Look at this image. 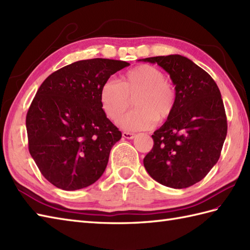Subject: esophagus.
<instances>
[{
	"label": "esophagus",
	"mask_w": 250,
	"mask_h": 250,
	"mask_svg": "<svg viewBox=\"0 0 250 250\" xmlns=\"http://www.w3.org/2000/svg\"><path fill=\"white\" fill-rule=\"evenodd\" d=\"M122 136L125 137L126 140H132L135 137L134 133H130V132H122Z\"/></svg>",
	"instance_id": "obj_1"
}]
</instances>
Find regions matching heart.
Returning a JSON list of instances; mask_svg holds the SVG:
<instances>
[{"instance_id":"1","label":"heart","mask_w":250,"mask_h":250,"mask_svg":"<svg viewBox=\"0 0 250 250\" xmlns=\"http://www.w3.org/2000/svg\"><path fill=\"white\" fill-rule=\"evenodd\" d=\"M134 97V109L120 120V126L128 131L152 128L157 119L164 121L173 114L176 104V90L164 79L158 67L137 65L121 77L120 83L109 79L100 91L101 105L110 120L118 121L130 107Z\"/></svg>"}]
</instances>
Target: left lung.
Instances as JSON below:
<instances>
[{
	"mask_svg": "<svg viewBox=\"0 0 250 250\" xmlns=\"http://www.w3.org/2000/svg\"><path fill=\"white\" fill-rule=\"evenodd\" d=\"M140 61L161 66L176 90L173 114L151 135L153 147L144 167L159 184L188 188L213 168L224 146L228 125L219 88L208 73L184 56Z\"/></svg>",
	"mask_w": 250,
	"mask_h": 250,
	"instance_id": "1",
	"label": "left lung"
}]
</instances>
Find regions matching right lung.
Returning <instances> with one entry per match:
<instances>
[{
  "label": "right lung",
  "mask_w": 250,
  "mask_h": 250,
  "mask_svg": "<svg viewBox=\"0 0 250 250\" xmlns=\"http://www.w3.org/2000/svg\"><path fill=\"white\" fill-rule=\"evenodd\" d=\"M130 63L97 59L74 62L47 77L26 114L29 151L57 188H86L102 176L121 132L102 108L100 91Z\"/></svg>",
  "instance_id": "right-lung-1"
}]
</instances>
